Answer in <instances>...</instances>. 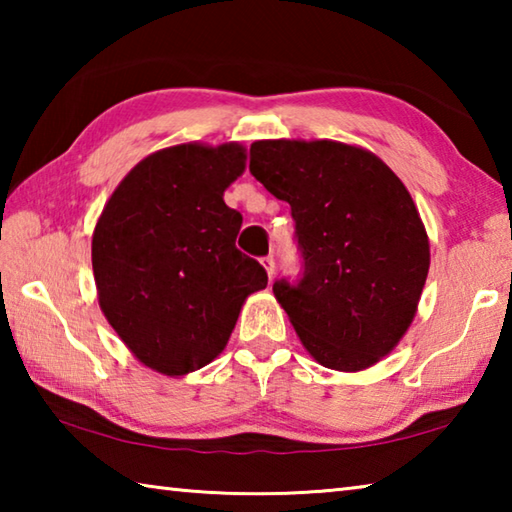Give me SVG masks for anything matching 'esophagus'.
I'll return each mask as SVG.
<instances>
[{
    "label": "esophagus",
    "mask_w": 512,
    "mask_h": 512,
    "mask_svg": "<svg viewBox=\"0 0 512 512\" xmlns=\"http://www.w3.org/2000/svg\"><path fill=\"white\" fill-rule=\"evenodd\" d=\"M262 264H264V268H266L268 277H273V273H275V257H273V255L262 257Z\"/></svg>",
    "instance_id": "esophagus-1"
}]
</instances>
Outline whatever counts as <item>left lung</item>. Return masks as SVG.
I'll return each mask as SVG.
<instances>
[{
  "instance_id": "8db88e82",
  "label": "left lung",
  "mask_w": 512,
  "mask_h": 512,
  "mask_svg": "<svg viewBox=\"0 0 512 512\" xmlns=\"http://www.w3.org/2000/svg\"><path fill=\"white\" fill-rule=\"evenodd\" d=\"M250 173L291 205L302 273L273 293L302 345L332 370H363L409 329L429 273V239L402 180L370 151L262 140Z\"/></svg>"
}]
</instances>
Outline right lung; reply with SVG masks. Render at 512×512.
I'll use <instances>...</instances> for the list:
<instances>
[{
	"instance_id": "right-lung-1",
	"label": "right lung",
	"mask_w": 512,
	"mask_h": 512,
	"mask_svg": "<svg viewBox=\"0 0 512 512\" xmlns=\"http://www.w3.org/2000/svg\"><path fill=\"white\" fill-rule=\"evenodd\" d=\"M244 169L235 142L162 149L121 180L94 228L101 311L162 375L219 357L244 300L268 282L264 266L235 246L244 219L223 201Z\"/></svg>"
}]
</instances>
